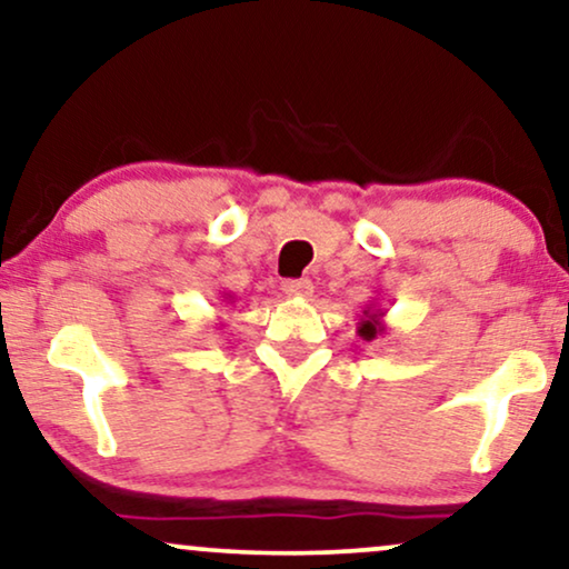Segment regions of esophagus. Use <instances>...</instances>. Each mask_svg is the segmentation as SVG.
<instances>
[{"label":"esophagus","mask_w":569,"mask_h":569,"mask_svg":"<svg viewBox=\"0 0 569 569\" xmlns=\"http://www.w3.org/2000/svg\"><path fill=\"white\" fill-rule=\"evenodd\" d=\"M283 291L289 293V297L309 299V297H312L315 286H312V280H307V278H299V280H283Z\"/></svg>","instance_id":"obj_1"}]
</instances>
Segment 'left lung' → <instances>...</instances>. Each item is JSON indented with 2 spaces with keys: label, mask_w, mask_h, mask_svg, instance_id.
<instances>
[{
  "label": "left lung",
  "mask_w": 569,
  "mask_h": 569,
  "mask_svg": "<svg viewBox=\"0 0 569 569\" xmlns=\"http://www.w3.org/2000/svg\"><path fill=\"white\" fill-rule=\"evenodd\" d=\"M386 312L383 309H378V305H368L362 309V318L357 322V336L362 338V341H376L378 336L386 333Z\"/></svg>",
  "instance_id": "left-lung-1"
}]
</instances>
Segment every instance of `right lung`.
<instances>
[{"instance_id": "right-lung-1", "label": "right lung", "mask_w": 569, "mask_h": 569, "mask_svg": "<svg viewBox=\"0 0 569 569\" xmlns=\"http://www.w3.org/2000/svg\"><path fill=\"white\" fill-rule=\"evenodd\" d=\"M222 299H231V293H226V297H222Z\"/></svg>"}]
</instances>
